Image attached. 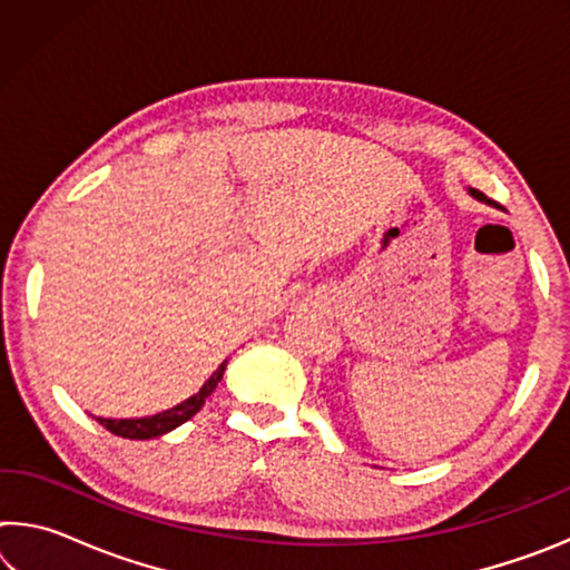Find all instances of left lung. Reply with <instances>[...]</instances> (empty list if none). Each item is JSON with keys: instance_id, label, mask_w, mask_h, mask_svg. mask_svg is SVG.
<instances>
[{"instance_id": "1", "label": "left lung", "mask_w": 570, "mask_h": 570, "mask_svg": "<svg viewBox=\"0 0 570 570\" xmlns=\"http://www.w3.org/2000/svg\"><path fill=\"white\" fill-rule=\"evenodd\" d=\"M468 193H470V196L475 198V200H480V204H488V206L493 204V200H490L488 196H482V193H480V190H475V188H468Z\"/></svg>"}]
</instances>
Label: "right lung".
I'll list each match as a JSON object with an SVG mask.
<instances>
[{
  "label": "right lung",
  "mask_w": 570,
  "mask_h": 570,
  "mask_svg": "<svg viewBox=\"0 0 570 570\" xmlns=\"http://www.w3.org/2000/svg\"><path fill=\"white\" fill-rule=\"evenodd\" d=\"M226 364L228 362H220L218 370L210 374V377L204 382V387H200L193 397L183 400L180 404L170 410H163L158 414H150V417H130V420H112V417H98V422L102 424L105 430H110L112 435L118 438H128V440H153V438H160L166 435V432L180 428L183 422H188L193 414H196L200 407H204L206 400L214 394V390L218 387V382L224 380V372H226Z\"/></svg>",
  "instance_id": "right-lung-1"
}]
</instances>
